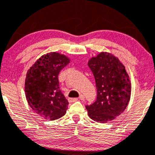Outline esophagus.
I'll return each mask as SVG.
<instances>
[{
  "label": "esophagus",
  "mask_w": 155,
  "mask_h": 155,
  "mask_svg": "<svg viewBox=\"0 0 155 155\" xmlns=\"http://www.w3.org/2000/svg\"><path fill=\"white\" fill-rule=\"evenodd\" d=\"M84 96L83 95H80V97H79V99L80 100H84ZM78 100V98H69V102H70V103H73V102H76Z\"/></svg>",
  "instance_id": "obj_1"
}]
</instances>
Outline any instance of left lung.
<instances>
[{"mask_svg": "<svg viewBox=\"0 0 155 155\" xmlns=\"http://www.w3.org/2000/svg\"><path fill=\"white\" fill-rule=\"evenodd\" d=\"M88 65L97 90V100L86 106L88 115L98 123L113 120L124 111L130 98L131 85L124 65L107 52L90 58Z\"/></svg>", "mask_w": 155, "mask_h": 155, "instance_id": "1", "label": "left lung"}]
</instances>
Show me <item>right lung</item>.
<instances>
[{
	"mask_svg": "<svg viewBox=\"0 0 155 155\" xmlns=\"http://www.w3.org/2000/svg\"><path fill=\"white\" fill-rule=\"evenodd\" d=\"M69 58L50 52L38 59L27 72L25 96L29 106L43 118L55 120L66 113L69 102L59 88L58 74Z\"/></svg>",
	"mask_w": 155,
	"mask_h": 155,
	"instance_id": "1",
	"label": "right lung"
}]
</instances>
